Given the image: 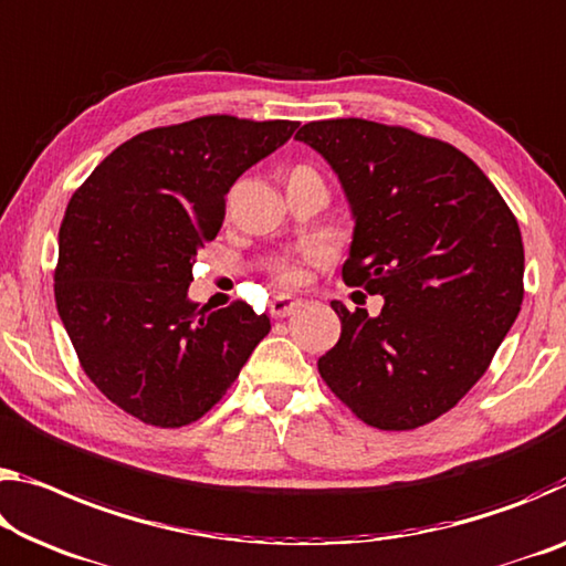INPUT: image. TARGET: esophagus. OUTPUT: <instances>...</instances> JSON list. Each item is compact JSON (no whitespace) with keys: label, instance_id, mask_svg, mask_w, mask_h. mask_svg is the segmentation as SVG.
<instances>
[{"label":"esophagus","instance_id":"1","mask_svg":"<svg viewBox=\"0 0 566 566\" xmlns=\"http://www.w3.org/2000/svg\"><path fill=\"white\" fill-rule=\"evenodd\" d=\"M300 307H302V300L290 297V294H280V297L272 300V307H269V312H272V317H290L292 312Z\"/></svg>","mask_w":566,"mask_h":566}]
</instances>
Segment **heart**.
<instances>
[{
	"mask_svg": "<svg viewBox=\"0 0 566 566\" xmlns=\"http://www.w3.org/2000/svg\"><path fill=\"white\" fill-rule=\"evenodd\" d=\"M276 274H280V280L286 284H300L304 280V266L297 262H282L276 266Z\"/></svg>",
	"mask_w": 566,
	"mask_h": 566,
	"instance_id": "b5f03b06",
	"label": "heart"
}]
</instances>
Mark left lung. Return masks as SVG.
Segmentation results:
<instances>
[{
  "label": "left lung",
  "mask_w": 566,
  "mask_h": 566,
  "mask_svg": "<svg viewBox=\"0 0 566 566\" xmlns=\"http://www.w3.org/2000/svg\"><path fill=\"white\" fill-rule=\"evenodd\" d=\"M294 138L327 160L353 211L345 284L385 300L378 317L332 302L343 332L322 380L367 426H426L479 382L522 310L514 213L459 148L400 125L315 120Z\"/></svg>",
  "instance_id": "8db88e82"
}]
</instances>
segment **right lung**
I'll return each mask as SVG.
<instances>
[{"mask_svg": "<svg viewBox=\"0 0 566 566\" xmlns=\"http://www.w3.org/2000/svg\"><path fill=\"white\" fill-rule=\"evenodd\" d=\"M297 125L203 115L138 133L70 199L55 269L60 319L95 388L143 423L199 420L272 329L247 302L199 307L188 284L199 249L219 234L223 196Z\"/></svg>", "mask_w": 566, "mask_h": 566, "instance_id": "add662e5", "label": "right lung"}]
</instances>
